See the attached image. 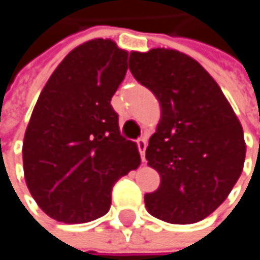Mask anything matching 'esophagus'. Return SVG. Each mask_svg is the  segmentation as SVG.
I'll list each match as a JSON object with an SVG mask.
<instances>
[{
    "mask_svg": "<svg viewBox=\"0 0 260 260\" xmlns=\"http://www.w3.org/2000/svg\"><path fill=\"white\" fill-rule=\"evenodd\" d=\"M137 147H138V152L141 155V159L144 161V155H146V147H147V138H138L137 140Z\"/></svg>",
    "mask_w": 260,
    "mask_h": 260,
    "instance_id": "obj_1",
    "label": "esophagus"
}]
</instances>
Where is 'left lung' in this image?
<instances>
[{
	"instance_id": "8db88e82",
	"label": "left lung",
	"mask_w": 260,
	"mask_h": 260,
	"mask_svg": "<svg viewBox=\"0 0 260 260\" xmlns=\"http://www.w3.org/2000/svg\"><path fill=\"white\" fill-rule=\"evenodd\" d=\"M129 71L161 105L146 149L161 185L144 196L146 208L167 223L200 221L228 199L242 173V126L214 78L179 51L131 52Z\"/></svg>"
}]
</instances>
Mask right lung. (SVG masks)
Returning a JSON list of instances; mask_svg holds the SVG:
<instances>
[{"mask_svg":"<svg viewBox=\"0 0 260 260\" xmlns=\"http://www.w3.org/2000/svg\"><path fill=\"white\" fill-rule=\"evenodd\" d=\"M128 71V52L94 39L71 51L43 87L26 126V186L40 209L69 224L105 215L113 185L140 166L123 138L111 98Z\"/></svg>","mask_w":260,"mask_h":260,"instance_id":"right-lung-1","label":"right lung"}]
</instances>
